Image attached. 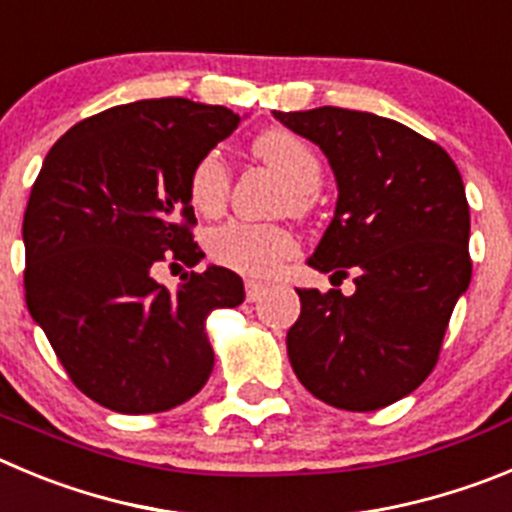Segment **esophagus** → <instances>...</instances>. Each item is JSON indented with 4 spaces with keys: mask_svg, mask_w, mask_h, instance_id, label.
Here are the masks:
<instances>
[{
    "mask_svg": "<svg viewBox=\"0 0 512 512\" xmlns=\"http://www.w3.org/2000/svg\"><path fill=\"white\" fill-rule=\"evenodd\" d=\"M264 294H266L264 284H259V281H246V299H248V302H259Z\"/></svg>",
    "mask_w": 512,
    "mask_h": 512,
    "instance_id": "esophagus-1",
    "label": "esophagus"
}]
</instances>
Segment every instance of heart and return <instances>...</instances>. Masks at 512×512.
Returning a JSON list of instances; mask_svg holds the SVG:
<instances>
[{"label":"heart","mask_w":512,"mask_h":512,"mask_svg":"<svg viewBox=\"0 0 512 512\" xmlns=\"http://www.w3.org/2000/svg\"><path fill=\"white\" fill-rule=\"evenodd\" d=\"M253 149L299 192L297 208L304 205L302 195H309L320 187V157L292 131H266L264 137L256 139ZM228 187H231V177H228L225 162L218 152L203 154L190 170L187 192H190V203L200 213H218L228 198ZM208 248L210 256L220 266H228L238 274L253 276V279H266V276L276 274L284 261L292 259L297 251V241L287 228H279V225L231 220L210 233Z\"/></svg>","instance_id":"heart-1"}]
</instances>
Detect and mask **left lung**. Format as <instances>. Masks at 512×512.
<instances>
[{
	"label": "left lung",
	"mask_w": 512,
	"mask_h": 512,
	"mask_svg": "<svg viewBox=\"0 0 512 512\" xmlns=\"http://www.w3.org/2000/svg\"><path fill=\"white\" fill-rule=\"evenodd\" d=\"M325 152L337 180L335 218L312 269L340 289H297L302 312L287 353L302 386L345 411L383 409L426 381L457 299L472 279L470 205L447 152L368 111H274Z\"/></svg>",
	"instance_id": "obj_1"
}]
</instances>
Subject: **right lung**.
<instances>
[{
	"instance_id": "1",
	"label": "right lung",
	"mask_w": 512,
	"mask_h": 512,
	"mask_svg": "<svg viewBox=\"0 0 512 512\" xmlns=\"http://www.w3.org/2000/svg\"><path fill=\"white\" fill-rule=\"evenodd\" d=\"M238 121L225 106L147 98L83 119L42 162L22 223L27 309L70 381L106 409L170 411L210 378L205 320L243 302L241 276L185 271L170 292L154 269L205 256L187 180Z\"/></svg>"
}]
</instances>
